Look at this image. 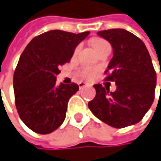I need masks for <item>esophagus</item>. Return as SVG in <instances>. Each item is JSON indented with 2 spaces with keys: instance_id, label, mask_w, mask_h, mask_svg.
I'll return each instance as SVG.
<instances>
[{
  "instance_id": "esophagus-1",
  "label": "esophagus",
  "mask_w": 161,
  "mask_h": 161,
  "mask_svg": "<svg viewBox=\"0 0 161 161\" xmlns=\"http://www.w3.org/2000/svg\"><path fill=\"white\" fill-rule=\"evenodd\" d=\"M78 85H79V88H80V89H82V88H84V87H86V86H90L88 83H85V82H79Z\"/></svg>"
}]
</instances>
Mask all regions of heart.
Returning a JSON list of instances; mask_svg holds the SVG:
<instances>
[{
	"label": "heart",
	"instance_id": "obj_1",
	"mask_svg": "<svg viewBox=\"0 0 161 161\" xmlns=\"http://www.w3.org/2000/svg\"><path fill=\"white\" fill-rule=\"evenodd\" d=\"M109 44V43L106 41V40H104V39H100V38H97V39H95V40H92V47H94V49L96 50V52L97 53L102 47H104L105 45H107ZM81 49V45H78L76 48H75V51H74V54L76 55L79 50ZM96 74V71L95 69H91V67H84V69H82L81 70V75L84 77V78H88V79H91L95 76Z\"/></svg>",
	"mask_w": 161,
	"mask_h": 161
}]
</instances>
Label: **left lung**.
I'll return each instance as SVG.
<instances>
[{"mask_svg":"<svg viewBox=\"0 0 161 161\" xmlns=\"http://www.w3.org/2000/svg\"><path fill=\"white\" fill-rule=\"evenodd\" d=\"M97 35L113 48L105 73L117 90L110 92L100 84L94 85L96 97L89 108L97 119L116 128L139 123L153 102L157 73L144 42L124 29L100 31ZM161 74V69H160Z\"/></svg>","mask_w":161,"mask_h":161,"instance_id":"8db88e82","label":"left lung"}]
</instances>
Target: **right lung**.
Returning a JSON list of instances; mask_svg holds the SVG:
<instances>
[{
  "mask_svg": "<svg viewBox=\"0 0 161 161\" xmlns=\"http://www.w3.org/2000/svg\"><path fill=\"white\" fill-rule=\"evenodd\" d=\"M89 34L49 31L33 38L23 51L13 75L15 105L33 131L48 134L64 123L67 102L79 87L75 83L56 86V76Z\"/></svg>",
  "mask_w": 161,
  "mask_h": 161,
  "instance_id": "1",
  "label": "right lung"
}]
</instances>
